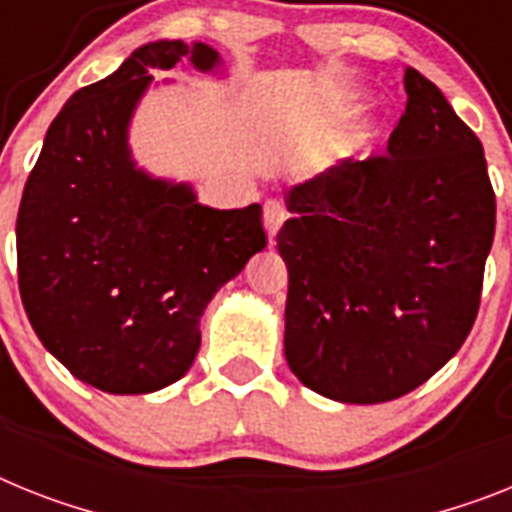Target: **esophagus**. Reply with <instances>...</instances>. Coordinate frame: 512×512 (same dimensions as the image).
<instances>
[{
    "mask_svg": "<svg viewBox=\"0 0 512 512\" xmlns=\"http://www.w3.org/2000/svg\"><path fill=\"white\" fill-rule=\"evenodd\" d=\"M283 221H286V210H283V205L276 203V200H268L263 208V223H265V231H268L270 244L276 242V234L278 229H281Z\"/></svg>",
    "mask_w": 512,
    "mask_h": 512,
    "instance_id": "obj_1",
    "label": "esophagus"
}]
</instances>
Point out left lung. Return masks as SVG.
Returning <instances> with one entry per match:
<instances>
[{
    "label": "left lung",
    "mask_w": 512,
    "mask_h": 512,
    "mask_svg": "<svg viewBox=\"0 0 512 512\" xmlns=\"http://www.w3.org/2000/svg\"><path fill=\"white\" fill-rule=\"evenodd\" d=\"M406 111L385 156L343 161L286 192L283 354L309 390L385 403L466 341L495 239L479 137L432 80L406 67Z\"/></svg>",
    "instance_id": "obj_1"
}]
</instances>
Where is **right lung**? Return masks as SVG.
Listing matches in <instances>:
<instances>
[{
    "label": "right lung",
    "instance_id": "add662e5",
    "mask_svg": "<svg viewBox=\"0 0 512 512\" xmlns=\"http://www.w3.org/2000/svg\"><path fill=\"white\" fill-rule=\"evenodd\" d=\"M190 59L218 72L208 44L153 41L80 88L46 132L17 213V281L36 336L103 393L166 388L195 362L200 317L265 249L263 208L197 203L192 184L132 158L130 122L150 70Z\"/></svg>",
    "mask_w": 512,
    "mask_h": 512
}]
</instances>
